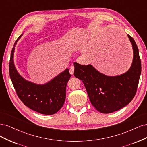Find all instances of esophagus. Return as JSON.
Masks as SVG:
<instances>
[{
  "mask_svg": "<svg viewBox=\"0 0 147 147\" xmlns=\"http://www.w3.org/2000/svg\"><path fill=\"white\" fill-rule=\"evenodd\" d=\"M69 72L71 75L74 74V65H72L70 67V69H69Z\"/></svg>",
  "mask_w": 147,
  "mask_h": 147,
  "instance_id": "esophagus-1",
  "label": "esophagus"
}]
</instances>
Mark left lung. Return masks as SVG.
I'll list each match as a JSON object with an SVG mask.
<instances>
[{
  "mask_svg": "<svg viewBox=\"0 0 147 147\" xmlns=\"http://www.w3.org/2000/svg\"><path fill=\"white\" fill-rule=\"evenodd\" d=\"M13 46L9 62V73L16 94L23 103L35 112L45 115L55 114L63 106L66 96V86L71 75L69 69L43 84L27 81L17 72L13 62L15 47Z\"/></svg>",
  "mask_w": 147,
  "mask_h": 147,
  "instance_id": "8db88e82",
  "label": "left lung"
}]
</instances>
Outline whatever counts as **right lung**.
<instances>
[{
  "label": "right lung",
  "mask_w": 147,
  "mask_h": 147,
  "mask_svg": "<svg viewBox=\"0 0 147 147\" xmlns=\"http://www.w3.org/2000/svg\"><path fill=\"white\" fill-rule=\"evenodd\" d=\"M134 52L131 68L118 76H107L91 64L74 63V75L81 80L86 88L92 105L102 113H110L127 105L134 98L141 74L139 49L134 40L128 35Z\"/></svg>",
  "instance_id": "obj_1"
}]
</instances>
